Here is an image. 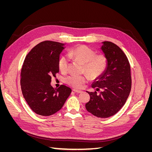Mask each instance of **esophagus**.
Masks as SVG:
<instances>
[{"instance_id":"34e87169","label":"esophagus","mask_w":152,"mask_h":152,"mask_svg":"<svg viewBox=\"0 0 152 152\" xmlns=\"http://www.w3.org/2000/svg\"><path fill=\"white\" fill-rule=\"evenodd\" d=\"M73 91L75 92L76 93H82V91H79V90H76V89H73Z\"/></svg>"}]
</instances>
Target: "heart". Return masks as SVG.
Here are the masks:
<instances>
[{
	"mask_svg": "<svg viewBox=\"0 0 152 152\" xmlns=\"http://www.w3.org/2000/svg\"><path fill=\"white\" fill-rule=\"evenodd\" d=\"M69 57L84 65L83 72L91 79H94L100 77L107 70L108 66V58L104 53L96 54L94 50L82 45L75 47L70 50ZM68 63L66 57L61 56L58 60V68L62 73L68 70ZM87 75L81 76L72 75L68 77L66 83L74 88L80 89L84 86L88 79Z\"/></svg>",
	"mask_w": 152,
	"mask_h": 152,
	"instance_id": "1",
	"label": "heart"
}]
</instances>
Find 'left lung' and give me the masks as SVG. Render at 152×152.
I'll return each instance as SVG.
<instances>
[{
    "mask_svg": "<svg viewBox=\"0 0 152 152\" xmlns=\"http://www.w3.org/2000/svg\"><path fill=\"white\" fill-rule=\"evenodd\" d=\"M103 43L102 49L108 58V66L92 84L96 91H87L90 100L86 104V108L96 117L108 118L116 114L126 103L132 80L130 64L123 50L113 42Z\"/></svg>",
    "mask_w": 152,
    "mask_h": 152,
    "instance_id": "obj_1",
    "label": "left lung"
}]
</instances>
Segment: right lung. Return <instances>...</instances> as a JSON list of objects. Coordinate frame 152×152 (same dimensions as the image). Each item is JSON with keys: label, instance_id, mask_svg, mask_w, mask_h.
Listing matches in <instances>:
<instances>
[{"label": "right lung", "instance_id": "right-lung-1", "mask_svg": "<svg viewBox=\"0 0 152 152\" xmlns=\"http://www.w3.org/2000/svg\"><path fill=\"white\" fill-rule=\"evenodd\" d=\"M63 44L45 40L26 55L21 71L22 94L35 113L50 116L63 107L72 89L65 85L58 89L50 86L51 77L59 72L58 60Z\"/></svg>", "mask_w": 152, "mask_h": 152}]
</instances>
